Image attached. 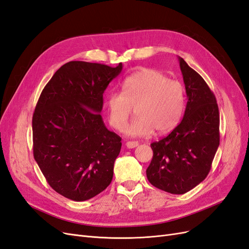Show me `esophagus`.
<instances>
[{"label":"esophagus","instance_id":"obj_1","mask_svg":"<svg viewBox=\"0 0 249 249\" xmlns=\"http://www.w3.org/2000/svg\"><path fill=\"white\" fill-rule=\"evenodd\" d=\"M138 144H139V143H138L137 141H127V142L125 143V146H126L127 148H134V147L138 146Z\"/></svg>","mask_w":249,"mask_h":249}]
</instances>
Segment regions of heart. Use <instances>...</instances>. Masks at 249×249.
<instances>
[{
    "label": "heart",
    "instance_id": "heart-1",
    "mask_svg": "<svg viewBox=\"0 0 249 249\" xmlns=\"http://www.w3.org/2000/svg\"><path fill=\"white\" fill-rule=\"evenodd\" d=\"M106 107L109 124L116 131L124 129L135 108L137 117L127 127V135L147 137L154 130L167 133L183 115L184 87L160 71L143 69L124 80L123 92L108 95Z\"/></svg>",
    "mask_w": 249,
    "mask_h": 249
}]
</instances>
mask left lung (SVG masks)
<instances>
[{
  "label": "left lung",
  "mask_w": 249,
  "mask_h": 249,
  "mask_svg": "<svg viewBox=\"0 0 249 249\" xmlns=\"http://www.w3.org/2000/svg\"><path fill=\"white\" fill-rule=\"evenodd\" d=\"M187 93L184 117L163 139L153 142L146 169L149 183L165 192L184 194L207 178L219 146V110L206 81L178 58Z\"/></svg>",
  "instance_id": "1"
}]
</instances>
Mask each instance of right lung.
<instances>
[{
	"mask_svg": "<svg viewBox=\"0 0 249 249\" xmlns=\"http://www.w3.org/2000/svg\"><path fill=\"white\" fill-rule=\"evenodd\" d=\"M123 70L71 61L43 88L32 118L34 159L49 185L84 201L110 185L122 138L103 122V94Z\"/></svg>",
	"mask_w": 249,
	"mask_h": 249,
	"instance_id": "add662e5",
	"label": "right lung"
}]
</instances>
